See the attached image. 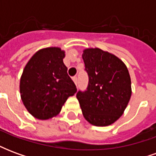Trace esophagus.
I'll list each match as a JSON object with an SVG mask.
<instances>
[{"mask_svg":"<svg viewBox=\"0 0 156 156\" xmlns=\"http://www.w3.org/2000/svg\"><path fill=\"white\" fill-rule=\"evenodd\" d=\"M73 82L75 83V84L78 85V78L76 77V76H74V77H73Z\"/></svg>","mask_w":156,"mask_h":156,"instance_id":"obj_1","label":"esophagus"}]
</instances>
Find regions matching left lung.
Masks as SVG:
<instances>
[{"label":"left lung","instance_id":"1","mask_svg":"<svg viewBox=\"0 0 156 156\" xmlns=\"http://www.w3.org/2000/svg\"><path fill=\"white\" fill-rule=\"evenodd\" d=\"M83 59L88 87L76 95L83 115L93 125H109L123 115L130 99L129 71L119 58L99 48L84 50Z\"/></svg>","mask_w":156,"mask_h":156}]
</instances>
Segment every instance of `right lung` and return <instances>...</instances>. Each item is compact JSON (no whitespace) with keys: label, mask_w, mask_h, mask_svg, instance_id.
<instances>
[{"label":"right lung","mask_w":156,"mask_h":156,"mask_svg":"<svg viewBox=\"0 0 156 156\" xmlns=\"http://www.w3.org/2000/svg\"><path fill=\"white\" fill-rule=\"evenodd\" d=\"M64 57L60 48H44L32 56L23 70L20 81L22 100L37 119L56 116L68 97L77 92L62 61Z\"/></svg>","instance_id":"right-lung-1"}]
</instances>
